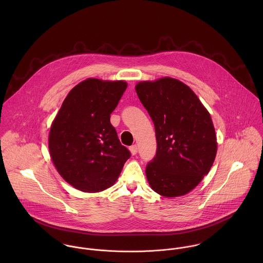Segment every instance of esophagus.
Returning a JSON list of instances; mask_svg holds the SVG:
<instances>
[{
    "label": "esophagus",
    "mask_w": 263,
    "mask_h": 263,
    "mask_svg": "<svg viewBox=\"0 0 263 263\" xmlns=\"http://www.w3.org/2000/svg\"><path fill=\"white\" fill-rule=\"evenodd\" d=\"M129 151H130L132 155H133V156H135V155H137V153H138V147H137L136 145H134V146L129 147Z\"/></svg>",
    "instance_id": "34e87169"
}]
</instances>
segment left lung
I'll list each match as a JSON object with an SVG mask.
<instances>
[{
    "instance_id": "8db88e82",
    "label": "left lung",
    "mask_w": 263,
    "mask_h": 263,
    "mask_svg": "<svg viewBox=\"0 0 263 263\" xmlns=\"http://www.w3.org/2000/svg\"><path fill=\"white\" fill-rule=\"evenodd\" d=\"M136 92L155 125L157 152L146 167L151 188L166 197L184 195L206 175L217 155L209 111L179 80L140 82Z\"/></svg>"
}]
</instances>
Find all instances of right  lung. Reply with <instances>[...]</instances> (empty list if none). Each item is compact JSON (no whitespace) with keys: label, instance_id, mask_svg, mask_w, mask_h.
Segmentation results:
<instances>
[{"label":"right lung","instance_id":"right-lung-1","mask_svg":"<svg viewBox=\"0 0 263 263\" xmlns=\"http://www.w3.org/2000/svg\"><path fill=\"white\" fill-rule=\"evenodd\" d=\"M127 84L89 78L75 86L57 114L48 138L61 176L84 192L112 186L130 153L110 123Z\"/></svg>","mask_w":263,"mask_h":263}]
</instances>
